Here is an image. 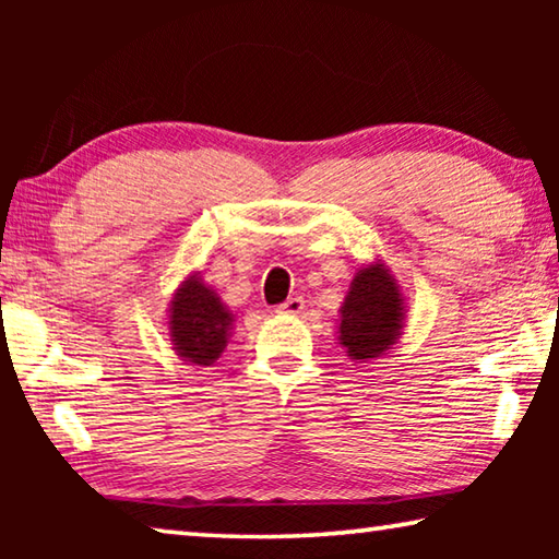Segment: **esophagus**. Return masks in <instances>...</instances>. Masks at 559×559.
<instances>
[{
	"label": "esophagus",
	"instance_id": "1",
	"mask_svg": "<svg viewBox=\"0 0 559 559\" xmlns=\"http://www.w3.org/2000/svg\"><path fill=\"white\" fill-rule=\"evenodd\" d=\"M302 308H306V300H302L300 296H293V298H288L286 302H281V306L276 308V313L298 316V313H302Z\"/></svg>",
	"mask_w": 559,
	"mask_h": 559
}]
</instances>
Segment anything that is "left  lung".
<instances>
[{"instance_id":"obj_1","label":"left lung","mask_w":559,"mask_h":559,"mask_svg":"<svg viewBox=\"0 0 559 559\" xmlns=\"http://www.w3.org/2000/svg\"><path fill=\"white\" fill-rule=\"evenodd\" d=\"M406 302L392 271L382 261L362 266L340 306L337 340L349 359L370 362L400 343Z\"/></svg>"}]
</instances>
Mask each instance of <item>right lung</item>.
I'll return each mask as SVG.
<instances>
[{
	"mask_svg": "<svg viewBox=\"0 0 559 559\" xmlns=\"http://www.w3.org/2000/svg\"><path fill=\"white\" fill-rule=\"evenodd\" d=\"M173 349L189 365L210 367L231 337L234 313L202 281L200 271L189 273L175 290L167 310Z\"/></svg>",
	"mask_w": 559,
	"mask_h": 559,
	"instance_id": "obj_1",
	"label": "right lung"
}]
</instances>
